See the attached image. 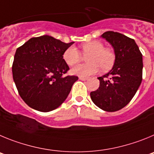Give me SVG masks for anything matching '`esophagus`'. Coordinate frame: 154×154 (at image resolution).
Masks as SVG:
<instances>
[{
  "label": "esophagus",
  "mask_w": 154,
  "mask_h": 154,
  "mask_svg": "<svg viewBox=\"0 0 154 154\" xmlns=\"http://www.w3.org/2000/svg\"><path fill=\"white\" fill-rule=\"evenodd\" d=\"M79 79H80V80H83V81H84V80H87V77H79Z\"/></svg>",
  "instance_id": "esophagus-1"
}]
</instances>
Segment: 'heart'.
I'll use <instances>...</instances> for the list:
<instances>
[{"instance_id": "1", "label": "heart", "mask_w": 154, "mask_h": 154, "mask_svg": "<svg viewBox=\"0 0 154 154\" xmlns=\"http://www.w3.org/2000/svg\"><path fill=\"white\" fill-rule=\"evenodd\" d=\"M81 49L84 54H89L87 57L88 63L76 66L71 70L72 74L86 77L96 74L100 70V67L103 71L110 70L113 67L115 60L114 54L110 49L104 48V45L100 41L85 43L81 46ZM63 58L67 65L74 66L80 62L81 56L77 48L71 46L65 50Z\"/></svg>"}]
</instances>
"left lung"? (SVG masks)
Here are the masks:
<instances>
[{"label":"left lung","instance_id":"obj_1","mask_svg":"<svg viewBox=\"0 0 154 154\" xmlns=\"http://www.w3.org/2000/svg\"><path fill=\"white\" fill-rule=\"evenodd\" d=\"M101 37L114 49L115 62L107 74L98 77L100 87L91 93L94 104L107 112L128 104L142 81V54L135 41L124 34L106 31Z\"/></svg>","mask_w":154,"mask_h":154}]
</instances>
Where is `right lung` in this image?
<instances>
[{
	"label": "right lung",
	"mask_w": 154,
	"mask_h": 154,
	"mask_svg": "<svg viewBox=\"0 0 154 154\" xmlns=\"http://www.w3.org/2000/svg\"><path fill=\"white\" fill-rule=\"evenodd\" d=\"M68 44L48 35L32 37L17 49L13 79L20 97L30 107L49 112L67 99L77 76L63 77L69 70L63 54Z\"/></svg>",
	"instance_id": "obj_1"
}]
</instances>
